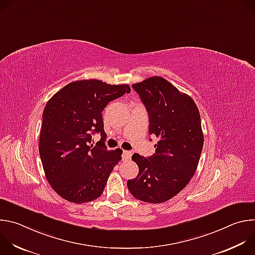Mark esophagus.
<instances>
[{
    "label": "esophagus",
    "instance_id": "34e87169",
    "mask_svg": "<svg viewBox=\"0 0 255 255\" xmlns=\"http://www.w3.org/2000/svg\"><path fill=\"white\" fill-rule=\"evenodd\" d=\"M132 156V153L130 151H127V150H124L123 151V154H122V158L123 160H129Z\"/></svg>",
    "mask_w": 255,
    "mask_h": 255
}]
</instances>
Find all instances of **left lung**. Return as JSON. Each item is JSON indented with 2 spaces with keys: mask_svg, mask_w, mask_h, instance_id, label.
Masks as SVG:
<instances>
[{
  "mask_svg": "<svg viewBox=\"0 0 255 255\" xmlns=\"http://www.w3.org/2000/svg\"><path fill=\"white\" fill-rule=\"evenodd\" d=\"M132 88L147 109L149 134L158 141L152 156L132 155L139 172L128 179L127 187L140 201L163 203L184 190L197 170L204 145L200 112L192 97L161 77Z\"/></svg>",
  "mask_w": 255,
  "mask_h": 255,
  "instance_id": "8db88e82",
  "label": "left lung"
}]
</instances>
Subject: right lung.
<instances>
[{"label": "right lung", "instance_id": "add662e5", "mask_svg": "<svg viewBox=\"0 0 255 255\" xmlns=\"http://www.w3.org/2000/svg\"><path fill=\"white\" fill-rule=\"evenodd\" d=\"M125 93H130L125 84L82 80L66 85L46 103L39 153L50 187L64 200L83 204L103 194L123 151L107 150L102 111ZM93 132L102 136L95 147L89 145Z\"/></svg>", "mask_w": 255, "mask_h": 255}]
</instances>
